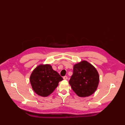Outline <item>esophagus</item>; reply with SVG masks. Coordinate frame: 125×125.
Listing matches in <instances>:
<instances>
[{"label":"esophagus","mask_w":125,"mask_h":125,"mask_svg":"<svg viewBox=\"0 0 125 125\" xmlns=\"http://www.w3.org/2000/svg\"><path fill=\"white\" fill-rule=\"evenodd\" d=\"M63 79H64V80H67V79H68V77L67 76H64L63 77Z\"/></svg>","instance_id":"obj_1"}]
</instances>
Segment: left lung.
Returning <instances> with one entry per match:
<instances>
[{
    "instance_id": "left-lung-1",
    "label": "left lung",
    "mask_w": 125,
    "mask_h": 125,
    "mask_svg": "<svg viewBox=\"0 0 125 125\" xmlns=\"http://www.w3.org/2000/svg\"><path fill=\"white\" fill-rule=\"evenodd\" d=\"M99 82V73L94 66L86 61H82L73 65L69 83L78 96L86 97L96 91Z\"/></svg>"
}]
</instances>
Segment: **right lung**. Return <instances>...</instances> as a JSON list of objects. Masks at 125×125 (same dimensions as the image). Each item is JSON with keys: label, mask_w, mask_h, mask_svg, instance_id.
<instances>
[{"label": "right lung", "mask_w": 125, "mask_h": 125, "mask_svg": "<svg viewBox=\"0 0 125 125\" xmlns=\"http://www.w3.org/2000/svg\"><path fill=\"white\" fill-rule=\"evenodd\" d=\"M63 78L50 64H41L31 73L30 81L32 89L40 96H48L57 87Z\"/></svg>", "instance_id": "obj_1"}]
</instances>
